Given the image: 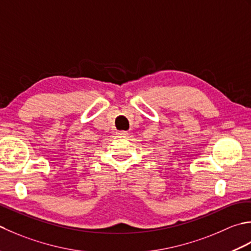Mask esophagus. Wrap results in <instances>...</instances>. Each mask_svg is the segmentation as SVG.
I'll use <instances>...</instances> for the list:
<instances>
[{"label":"esophagus","instance_id":"esophagus-1","mask_svg":"<svg viewBox=\"0 0 251 251\" xmlns=\"http://www.w3.org/2000/svg\"><path fill=\"white\" fill-rule=\"evenodd\" d=\"M127 134H129V133H127L126 131H120V132H118V135L120 137H126Z\"/></svg>","mask_w":251,"mask_h":251}]
</instances>
